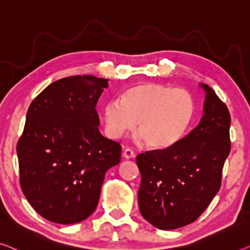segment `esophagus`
<instances>
[{"label": "esophagus", "mask_w": 250, "mask_h": 250, "mask_svg": "<svg viewBox=\"0 0 250 250\" xmlns=\"http://www.w3.org/2000/svg\"><path fill=\"white\" fill-rule=\"evenodd\" d=\"M122 156H124L125 159H130V158L135 157V152H133L130 148H126L124 150V154H122Z\"/></svg>", "instance_id": "obj_1"}]
</instances>
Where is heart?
<instances>
[{
  "mask_svg": "<svg viewBox=\"0 0 250 250\" xmlns=\"http://www.w3.org/2000/svg\"><path fill=\"white\" fill-rule=\"evenodd\" d=\"M193 114L194 101L186 89L141 83L125 91L121 100H110L103 120L111 138L118 139L136 125L138 139L152 149H166L182 139Z\"/></svg>",
  "mask_w": 250,
  "mask_h": 250,
  "instance_id": "1",
  "label": "heart"
}]
</instances>
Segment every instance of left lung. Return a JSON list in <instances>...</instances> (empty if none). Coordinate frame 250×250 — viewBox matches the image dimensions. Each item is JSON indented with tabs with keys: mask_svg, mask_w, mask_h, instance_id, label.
Segmentation results:
<instances>
[{
	"mask_svg": "<svg viewBox=\"0 0 250 250\" xmlns=\"http://www.w3.org/2000/svg\"><path fill=\"white\" fill-rule=\"evenodd\" d=\"M203 117L174 146L137 156L141 174L138 204L143 217L156 228L173 230L195 221L221 186L228 157L230 113L207 84Z\"/></svg>",
	"mask_w": 250,
	"mask_h": 250,
	"instance_id": "obj_1",
	"label": "left lung"
}]
</instances>
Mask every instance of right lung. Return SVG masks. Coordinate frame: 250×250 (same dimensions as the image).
Masks as SVG:
<instances>
[{
    "label": "right lung",
    "mask_w": 250,
    "mask_h": 250,
    "mask_svg": "<svg viewBox=\"0 0 250 250\" xmlns=\"http://www.w3.org/2000/svg\"><path fill=\"white\" fill-rule=\"evenodd\" d=\"M106 78H62L30 104L17 144L20 185L31 207L51 222L72 225L95 211L106 170L121 145L99 130L96 103Z\"/></svg>",
    "instance_id": "right-lung-1"
}]
</instances>
